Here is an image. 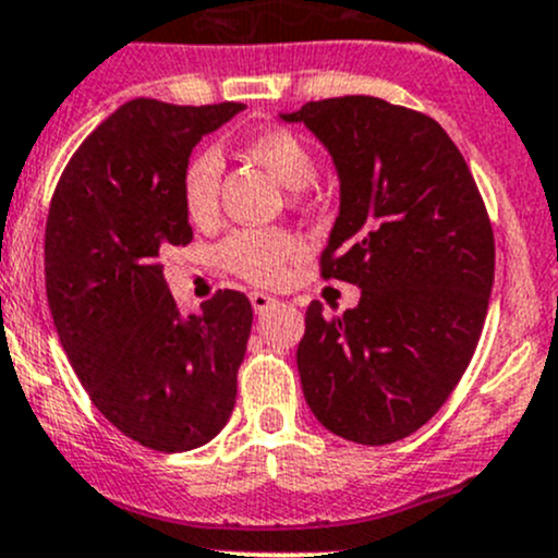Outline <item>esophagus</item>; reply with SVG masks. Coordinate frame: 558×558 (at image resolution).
<instances>
[{
	"label": "esophagus",
	"instance_id": "1",
	"mask_svg": "<svg viewBox=\"0 0 558 558\" xmlns=\"http://www.w3.org/2000/svg\"><path fill=\"white\" fill-rule=\"evenodd\" d=\"M275 296H269V294H264V291H253L251 294V305H253V313L256 315H262V313H267L269 307H275Z\"/></svg>",
	"mask_w": 558,
	"mask_h": 558
}]
</instances>
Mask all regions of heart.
<instances>
[{
    "instance_id": "heart-1",
    "label": "heart",
    "mask_w": 558,
    "mask_h": 558,
    "mask_svg": "<svg viewBox=\"0 0 558 558\" xmlns=\"http://www.w3.org/2000/svg\"><path fill=\"white\" fill-rule=\"evenodd\" d=\"M245 154L267 167L286 189H305L315 174L313 150L296 132L269 126L245 140ZM223 161L218 150L202 148L185 161L180 174V202L185 216L194 223H207L218 210V185ZM302 253L300 238L286 229H234L221 245L216 258L223 269L256 286H269L283 275L286 264Z\"/></svg>"
}]
</instances>
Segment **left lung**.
<instances>
[{
    "instance_id": "1",
    "label": "left lung",
    "mask_w": 558,
    "mask_h": 558,
    "mask_svg": "<svg viewBox=\"0 0 558 558\" xmlns=\"http://www.w3.org/2000/svg\"><path fill=\"white\" fill-rule=\"evenodd\" d=\"M326 145L340 216L320 275L362 289L342 315L305 313L296 348L313 415L362 446L413 435L464 375L494 286V232L464 156L435 118L378 97L286 112Z\"/></svg>"
}]
</instances>
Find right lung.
Returning <instances> with one entry per match:
<instances>
[{
	"label": "right lung",
	"instance_id": "1",
	"mask_svg": "<svg viewBox=\"0 0 558 558\" xmlns=\"http://www.w3.org/2000/svg\"><path fill=\"white\" fill-rule=\"evenodd\" d=\"M240 102L180 107L132 99L75 150L45 227V289L56 331L92 402L145 448L210 442L238 399L253 307L216 291L183 318L161 256L194 240L180 174Z\"/></svg>",
	"mask_w": 558,
	"mask_h": 558
}]
</instances>
